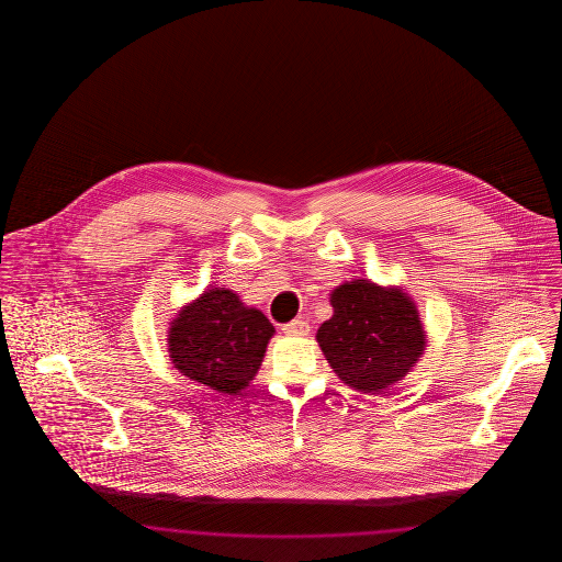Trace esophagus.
<instances>
[{
	"label": "esophagus",
	"instance_id": "esophagus-1",
	"mask_svg": "<svg viewBox=\"0 0 562 562\" xmlns=\"http://www.w3.org/2000/svg\"><path fill=\"white\" fill-rule=\"evenodd\" d=\"M282 330L286 333V335H294V337H303V335H307L310 333V324L305 321H293L289 322V324H284L282 326Z\"/></svg>",
	"mask_w": 562,
	"mask_h": 562
}]
</instances>
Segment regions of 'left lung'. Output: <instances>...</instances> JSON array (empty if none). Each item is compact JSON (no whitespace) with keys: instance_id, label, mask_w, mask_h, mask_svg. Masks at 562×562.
Returning <instances> with one entry per match:
<instances>
[{"instance_id":"1","label":"left lung","mask_w":562,"mask_h":562,"mask_svg":"<svg viewBox=\"0 0 562 562\" xmlns=\"http://www.w3.org/2000/svg\"><path fill=\"white\" fill-rule=\"evenodd\" d=\"M333 318L316 339L337 376L358 392L381 394L417 364L426 330L417 305L401 289L353 280L330 294Z\"/></svg>"}]
</instances>
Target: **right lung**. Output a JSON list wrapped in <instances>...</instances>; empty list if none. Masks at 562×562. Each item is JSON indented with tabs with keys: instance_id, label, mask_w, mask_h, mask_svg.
<instances>
[{
	"instance_id": "right-lung-1",
	"label": "right lung",
	"mask_w": 562,
	"mask_h": 562,
	"mask_svg": "<svg viewBox=\"0 0 562 562\" xmlns=\"http://www.w3.org/2000/svg\"><path fill=\"white\" fill-rule=\"evenodd\" d=\"M271 322L229 289H206L170 322L168 351L177 371L221 394H238L259 371Z\"/></svg>"
}]
</instances>
